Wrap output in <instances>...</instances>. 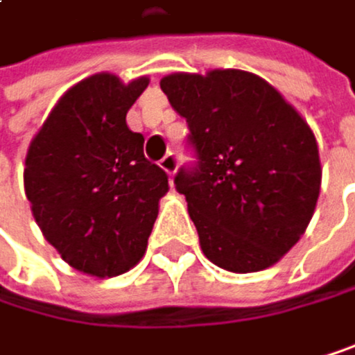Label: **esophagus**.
I'll return each instance as SVG.
<instances>
[{"instance_id": "34e87169", "label": "esophagus", "mask_w": 355, "mask_h": 355, "mask_svg": "<svg viewBox=\"0 0 355 355\" xmlns=\"http://www.w3.org/2000/svg\"><path fill=\"white\" fill-rule=\"evenodd\" d=\"M159 166H162V170H166V172L172 176V174L176 172V168H179V157H176L174 153H168V155L162 157Z\"/></svg>"}]
</instances>
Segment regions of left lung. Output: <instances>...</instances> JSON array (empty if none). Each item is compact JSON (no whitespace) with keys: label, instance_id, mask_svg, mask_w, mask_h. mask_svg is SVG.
Wrapping results in <instances>:
<instances>
[{"label":"left lung","instance_id":"obj_1","mask_svg":"<svg viewBox=\"0 0 355 355\" xmlns=\"http://www.w3.org/2000/svg\"><path fill=\"white\" fill-rule=\"evenodd\" d=\"M185 117L196 162L174 176L208 261L261 271L303 236L320 196V155L307 121L259 75L216 69L159 82Z\"/></svg>","mask_w":355,"mask_h":355}]
</instances>
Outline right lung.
I'll return each instance as SVG.
<instances>
[{"mask_svg": "<svg viewBox=\"0 0 355 355\" xmlns=\"http://www.w3.org/2000/svg\"><path fill=\"white\" fill-rule=\"evenodd\" d=\"M149 80L98 73L73 86L31 141L24 193L46 240L75 269L113 277L145 254L168 174L125 113Z\"/></svg>", "mask_w": 355, "mask_h": 355, "instance_id": "add662e5", "label": "right lung"}]
</instances>
